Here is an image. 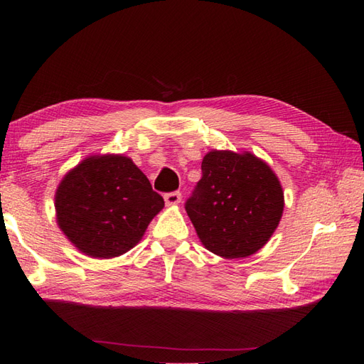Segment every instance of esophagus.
<instances>
[{"label":"esophagus","mask_w":364,"mask_h":364,"mask_svg":"<svg viewBox=\"0 0 364 364\" xmlns=\"http://www.w3.org/2000/svg\"><path fill=\"white\" fill-rule=\"evenodd\" d=\"M166 200V205L172 206V205H178L181 202V192L180 191H173V192H168V194L164 196Z\"/></svg>","instance_id":"esophagus-1"}]
</instances>
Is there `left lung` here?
<instances>
[{
	"label": "left lung",
	"mask_w": 364,
	"mask_h": 364,
	"mask_svg": "<svg viewBox=\"0 0 364 364\" xmlns=\"http://www.w3.org/2000/svg\"><path fill=\"white\" fill-rule=\"evenodd\" d=\"M284 196L274 170L255 154L213 150L202 161V180L186 213L208 250L245 258L270 239L283 215Z\"/></svg>",
	"instance_id": "1"
}]
</instances>
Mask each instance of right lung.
Returning <instances> with one entry per match:
<instances>
[{
  "instance_id": "add662e5",
  "label": "right lung",
  "mask_w": 364,
  "mask_h": 364,
  "mask_svg": "<svg viewBox=\"0 0 364 364\" xmlns=\"http://www.w3.org/2000/svg\"><path fill=\"white\" fill-rule=\"evenodd\" d=\"M54 208L59 228L76 249L109 259L141 241L164 200L131 158L95 154L63 178Z\"/></svg>"
}]
</instances>
